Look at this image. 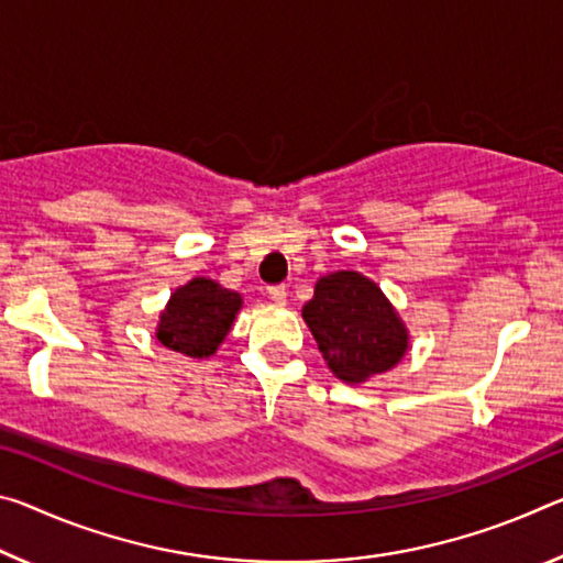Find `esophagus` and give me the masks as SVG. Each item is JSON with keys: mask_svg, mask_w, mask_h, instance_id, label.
Masks as SVG:
<instances>
[{"mask_svg": "<svg viewBox=\"0 0 563 563\" xmlns=\"http://www.w3.org/2000/svg\"><path fill=\"white\" fill-rule=\"evenodd\" d=\"M267 298H271L273 302H285V298H288V290H285V285H271V288H267Z\"/></svg>", "mask_w": 563, "mask_h": 563, "instance_id": "obj_1", "label": "esophagus"}]
</instances>
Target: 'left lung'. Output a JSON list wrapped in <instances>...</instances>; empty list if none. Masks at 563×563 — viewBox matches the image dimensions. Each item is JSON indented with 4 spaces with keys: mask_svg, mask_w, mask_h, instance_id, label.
Returning a JSON list of instances; mask_svg holds the SVG:
<instances>
[{
    "mask_svg": "<svg viewBox=\"0 0 563 563\" xmlns=\"http://www.w3.org/2000/svg\"><path fill=\"white\" fill-rule=\"evenodd\" d=\"M302 318L328 368L345 383L390 371L408 351V333L394 306L361 273L341 271L320 278Z\"/></svg>",
    "mask_w": 563,
    "mask_h": 563,
    "instance_id": "left-lung-1",
    "label": "left lung"
}]
</instances>
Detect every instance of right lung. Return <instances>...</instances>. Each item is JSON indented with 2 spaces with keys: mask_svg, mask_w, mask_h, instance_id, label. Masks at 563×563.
I'll list each match as a JSON object with an SVG mask.
<instances>
[{
  "mask_svg": "<svg viewBox=\"0 0 563 563\" xmlns=\"http://www.w3.org/2000/svg\"><path fill=\"white\" fill-rule=\"evenodd\" d=\"M240 302L235 290L210 278H192L173 292L159 316L157 341L190 358H208L228 335Z\"/></svg>",
  "mask_w": 563,
  "mask_h": 563,
  "instance_id": "right-lung-1",
  "label": "right lung"
}]
</instances>
